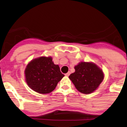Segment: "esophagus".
<instances>
[{"label":"esophagus","instance_id":"esophagus-1","mask_svg":"<svg viewBox=\"0 0 127 127\" xmlns=\"http://www.w3.org/2000/svg\"><path fill=\"white\" fill-rule=\"evenodd\" d=\"M70 74V72H67V73H66L65 75L66 76H69Z\"/></svg>","mask_w":127,"mask_h":127}]
</instances>
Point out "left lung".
I'll list each match as a JSON object with an SVG mask.
<instances>
[{
  "instance_id": "1",
  "label": "left lung",
  "mask_w": 127,
  "mask_h": 127,
  "mask_svg": "<svg viewBox=\"0 0 127 127\" xmlns=\"http://www.w3.org/2000/svg\"><path fill=\"white\" fill-rule=\"evenodd\" d=\"M74 69L75 72L69 77L76 89L83 94L92 93L104 79L102 70L93 63L82 62Z\"/></svg>"
}]
</instances>
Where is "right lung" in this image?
<instances>
[{"mask_svg":"<svg viewBox=\"0 0 127 127\" xmlns=\"http://www.w3.org/2000/svg\"><path fill=\"white\" fill-rule=\"evenodd\" d=\"M25 74L29 87L42 94L51 92L64 76L59 66L54 64L52 58L45 57L32 60L26 67Z\"/></svg>","mask_w":127,"mask_h":127,"instance_id":"obj_1","label":"right lung"}]
</instances>
